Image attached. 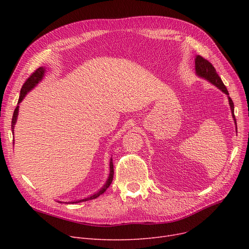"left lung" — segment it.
Masks as SVG:
<instances>
[{"mask_svg":"<svg viewBox=\"0 0 249 249\" xmlns=\"http://www.w3.org/2000/svg\"><path fill=\"white\" fill-rule=\"evenodd\" d=\"M195 68H196V73H197L199 76L205 78V80H207L208 82H210L211 84L216 86L219 89H221L223 93H225L228 96V101H229V105H230L231 112H232V117L234 119L235 125H236V119H235V116H234L233 101L229 97L228 90H227L225 85L223 84V82H222L221 77L218 75L215 68L213 67V64L211 62H209L204 57H202L201 55H197L195 59ZM236 130H237V125H236Z\"/></svg>","mask_w":249,"mask_h":249,"instance_id":"obj_1","label":"left lung"}]
</instances>
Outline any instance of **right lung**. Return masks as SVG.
I'll return each mask as SVG.
<instances>
[{
	"mask_svg": "<svg viewBox=\"0 0 249 249\" xmlns=\"http://www.w3.org/2000/svg\"><path fill=\"white\" fill-rule=\"evenodd\" d=\"M44 73H45V69L44 68H39L37 69L26 80V82L24 83V85L22 86V89H21V91H20V97H19V100H18V105L22 102V100L25 98L26 94L28 93V91H30L39 82H40L42 80V77L44 76ZM18 111H19V106L16 107L15 111H14V114H13V118H12V131L14 132V127H15V124L17 122V117H18ZM113 177H114V166H113V160L111 159L110 160V175H109V178L106 181V184L104 185V187L99 191L97 192L96 194H94L93 196H90V197H88L86 199H83V200H77V201H73V202H69L70 204H75V203H80V202H86V201H89V200H93V199H96L98 198L100 195L104 194V192H106V190L110 187L111 182L113 180ZM61 203V202H60Z\"/></svg>",
	"mask_w": 249,
	"mask_h": 249,
	"instance_id": "1",
	"label": "right lung"
}]
</instances>
